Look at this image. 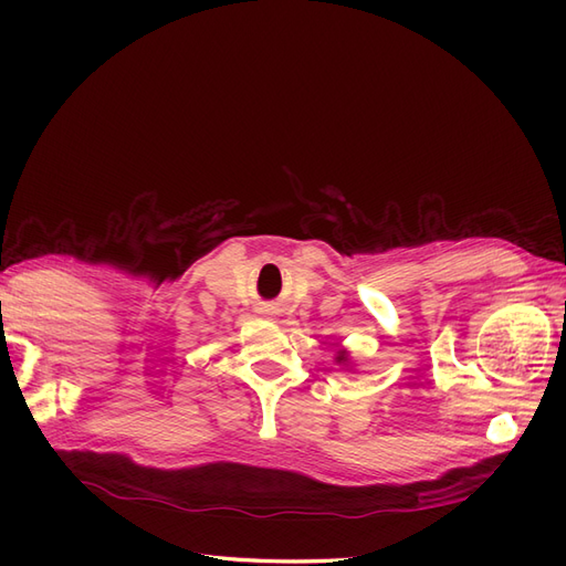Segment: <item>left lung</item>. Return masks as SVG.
<instances>
[{"label":"left lung","mask_w":566,"mask_h":566,"mask_svg":"<svg viewBox=\"0 0 566 566\" xmlns=\"http://www.w3.org/2000/svg\"><path fill=\"white\" fill-rule=\"evenodd\" d=\"M337 361H345V354H339V356H337Z\"/></svg>","instance_id":"8db88e82"}]
</instances>
